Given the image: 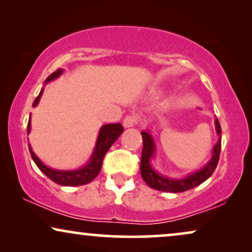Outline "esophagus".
<instances>
[{
	"label": "esophagus",
	"instance_id": "esophagus-1",
	"mask_svg": "<svg viewBox=\"0 0 252 252\" xmlns=\"http://www.w3.org/2000/svg\"><path fill=\"white\" fill-rule=\"evenodd\" d=\"M136 123H137V117L135 115L126 116V117H124V120H123L124 128H131V126H135Z\"/></svg>",
	"mask_w": 252,
	"mask_h": 252
}]
</instances>
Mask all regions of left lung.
Wrapping results in <instances>:
<instances>
[{
  "label": "left lung",
  "instance_id": "obj_1",
  "mask_svg": "<svg viewBox=\"0 0 252 252\" xmlns=\"http://www.w3.org/2000/svg\"><path fill=\"white\" fill-rule=\"evenodd\" d=\"M214 124H216V131L218 136H219V139H218L217 144L213 147L212 158L199 170L191 173L188 176L182 177V179H173V177L162 175V174L158 173L153 168L151 161H152L153 157L156 156V142H154L153 137L151 136L149 130L140 132L143 137V153L142 160H140V174H142L143 180L145 181L147 186L152 188V189L159 191L177 193L192 189V188L205 182L212 175L214 169L217 168L221 150V126L218 119L214 121Z\"/></svg>",
  "mask_w": 252,
  "mask_h": 252
}]
</instances>
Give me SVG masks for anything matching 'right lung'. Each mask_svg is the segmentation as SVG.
<instances>
[{"label":"right lung","mask_w":252,"mask_h":252,"mask_svg":"<svg viewBox=\"0 0 252 252\" xmlns=\"http://www.w3.org/2000/svg\"><path fill=\"white\" fill-rule=\"evenodd\" d=\"M63 73L62 69H58L55 72H53L52 75L47 77L45 80V84H48L52 80L59 78ZM43 90L45 87H42L41 91H40L39 95L36 96L34 102H33V107L38 106L40 101V98H41ZM31 131V115H30V120L28 123V135ZM123 132V126H121V123H113V124H105L102 126L99 130L98 138H96L94 149H93V152L90 157L87 163L80 167L78 169L73 170H61V169H54L50 168L45 163L42 162L41 160L36 157V154L33 152L31 145L29 144V150L30 153H31V157L33 161L35 162V165L38 166V168L41 170V172L45 174V175L53 181V182L60 184V186L64 187H77V186H84V184H87L92 182L93 180L98 176V174L101 170L102 161L103 158H105L106 153L108 152L110 146L115 143V140L119 138L121 133Z\"/></svg>","instance_id":"1"}]
</instances>
